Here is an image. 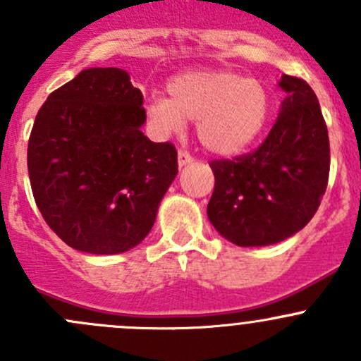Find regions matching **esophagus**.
<instances>
[{"instance_id": "34e87169", "label": "esophagus", "mask_w": 361, "mask_h": 361, "mask_svg": "<svg viewBox=\"0 0 361 361\" xmlns=\"http://www.w3.org/2000/svg\"><path fill=\"white\" fill-rule=\"evenodd\" d=\"M190 162H192V157L187 154V152H181V150L178 152V166L185 167L187 164H190Z\"/></svg>"}]
</instances>
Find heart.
<instances>
[{
	"instance_id": "1",
	"label": "heart",
	"mask_w": 361,
	"mask_h": 361,
	"mask_svg": "<svg viewBox=\"0 0 361 361\" xmlns=\"http://www.w3.org/2000/svg\"><path fill=\"white\" fill-rule=\"evenodd\" d=\"M167 97H154L145 116L159 136L181 133L195 120L202 147L214 155L246 150L267 122L271 101L258 80L231 71H188L167 83Z\"/></svg>"
}]
</instances>
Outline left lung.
I'll return each mask as SVG.
<instances>
[{
	"label": "left lung",
	"instance_id": "8db88e82",
	"mask_svg": "<svg viewBox=\"0 0 361 361\" xmlns=\"http://www.w3.org/2000/svg\"><path fill=\"white\" fill-rule=\"evenodd\" d=\"M286 94L271 133L257 152L214 160L207 218L238 246H271L311 221L326 190L329 130L318 97L300 78L283 75Z\"/></svg>",
	"mask_w": 361,
	"mask_h": 361
}]
</instances>
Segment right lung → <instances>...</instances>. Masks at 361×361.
<instances>
[{
  "label": "right lung",
  "mask_w": 361,
  "mask_h": 361,
  "mask_svg": "<svg viewBox=\"0 0 361 361\" xmlns=\"http://www.w3.org/2000/svg\"><path fill=\"white\" fill-rule=\"evenodd\" d=\"M143 94L120 68H89L39 108L27 145L32 195L73 250L116 255L152 231L178 174L171 143L143 134Z\"/></svg>",
  "instance_id": "1"
}]
</instances>
